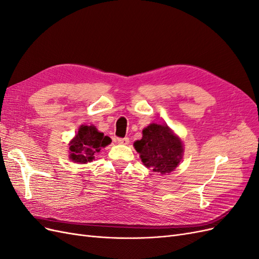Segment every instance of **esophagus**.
<instances>
[{
	"label": "esophagus",
	"mask_w": 259,
	"mask_h": 259,
	"mask_svg": "<svg viewBox=\"0 0 259 259\" xmlns=\"http://www.w3.org/2000/svg\"><path fill=\"white\" fill-rule=\"evenodd\" d=\"M117 143L121 145H127L130 143L128 137H124V138H117Z\"/></svg>",
	"instance_id": "1"
}]
</instances>
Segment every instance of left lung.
<instances>
[{
	"label": "left lung",
	"instance_id": "8db88e82",
	"mask_svg": "<svg viewBox=\"0 0 259 259\" xmlns=\"http://www.w3.org/2000/svg\"><path fill=\"white\" fill-rule=\"evenodd\" d=\"M144 165L160 174L174 170L183 159L184 146L167 125L152 123L143 130V138L134 143Z\"/></svg>",
	"mask_w": 259,
	"mask_h": 259
}]
</instances>
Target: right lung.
<instances>
[{
  "mask_svg": "<svg viewBox=\"0 0 259 259\" xmlns=\"http://www.w3.org/2000/svg\"><path fill=\"white\" fill-rule=\"evenodd\" d=\"M110 143V137L98 132L94 125H81L77 134L69 144V158L81 164L92 162L100 149Z\"/></svg>",
  "mask_w": 259,
  "mask_h": 259,
  "instance_id": "1",
  "label": "right lung"
}]
</instances>
